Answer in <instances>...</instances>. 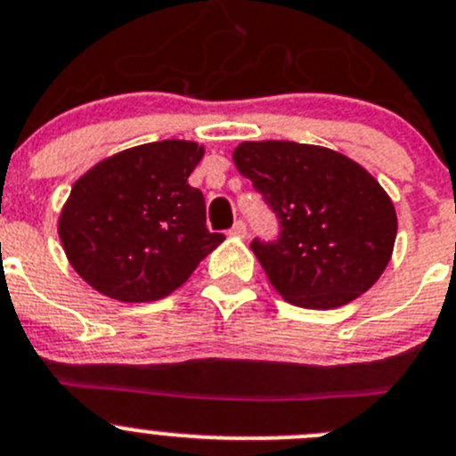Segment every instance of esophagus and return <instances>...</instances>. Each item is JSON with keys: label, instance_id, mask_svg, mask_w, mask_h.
<instances>
[{"label": "esophagus", "instance_id": "34e87169", "mask_svg": "<svg viewBox=\"0 0 456 456\" xmlns=\"http://www.w3.org/2000/svg\"><path fill=\"white\" fill-rule=\"evenodd\" d=\"M231 235H235V237H246V235H248V228H246L244 221H235V225H232V228H231Z\"/></svg>", "mask_w": 456, "mask_h": 456}]
</instances>
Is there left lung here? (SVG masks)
<instances>
[{"mask_svg":"<svg viewBox=\"0 0 456 456\" xmlns=\"http://www.w3.org/2000/svg\"><path fill=\"white\" fill-rule=\"evenodd\" d=\"M237 170L275 215V240L250 241L286 302L336 309L383 275L396 212L379 181L346 156L290 141L241 142Z\"/></svg>","mask_w":456,"mask_h":456,"instance_id":"1","label":"left lung"}]
</instances>
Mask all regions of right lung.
<instances>
[{
  "mask_svg": "<svg viewBox=\"0 0 456 456\" xmlns=\"http://www.w3.org/2000/svg\"><path fill=\"white\" fill-rule=\"evenodd\" d=\"M201 156L190 141L147 142L76 181L58 232L86 284L120 302L160 300L224 241L208 231L203 192L188 183Z\"/></svg>",
  "mask_w": 456,
  "mask_h": 456,
  "instance_id": "1",
  "label": "right lung"
}]
</instances>
